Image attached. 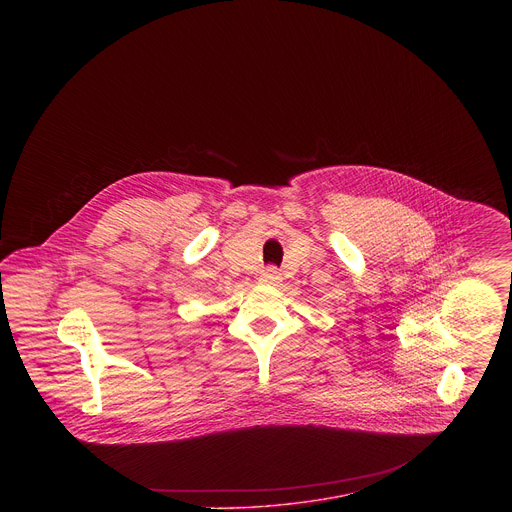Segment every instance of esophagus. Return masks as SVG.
<instances>
[{"label":"esophagus","mask_w":512,"mask_h":512,"mask_svg":"<svg viewBox=\"0 0 512 512\" xmlns=\"http://www.w3.org/2000/svg\"><path fill=\"white\" fill-rule=\"evenodd\" d=\"M261 281L263 283H277L279 281V271L275 267H269L261 273Z\"/></svg>","instance_id":"1"}]
</instances>
